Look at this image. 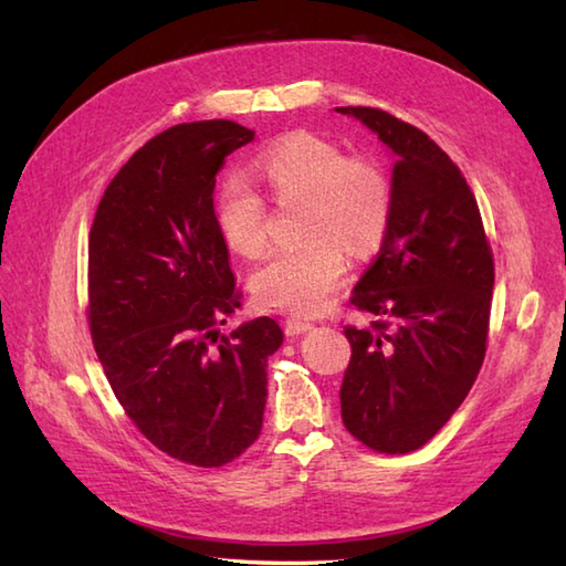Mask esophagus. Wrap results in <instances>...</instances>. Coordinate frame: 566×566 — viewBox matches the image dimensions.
I'll use <instances>...</instances> for the list:
<instances>
[{"instance_id": "34e87169", "label": "esophagus", "mask_w": 566, "mask_h": 566, "mask_svg": "<svg viewBox=\"0 0 566 566\" xmlns=\"http://www.w3.org/2000/svg\"><path fill=\"white\" fill-rule=\"evenodd\" d=\"M311 328H314V323L304 321V318H286V321H284L286 335H302V333H306V331H311Z\"/></svg>"}]
</instances>
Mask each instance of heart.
Returning <instances> with one entry per match:
<instances>
[{
	"instance_id": "1",
	"label": "heart",
	"mask_w": 566,
	"mask_h": 566,
	"mask_svg": "<svg viewBox=\"0 0 566 566\" xmlns=\"http://www.w3.org/2000/svg\"><path fill=\"white\" fill-rule=\"evenodd\" d=\"M252 177L280 203L304 201L298 235L304 245L274 252L250 276L264 308L314 316L328 308L350 270L355 252L375 248L391 213L389 179L375 163L350 160L335 143L292 134L264 148ZM219 228L226 245L243 258L268 248V219L260 195L245 179H228L219 197Z\"/></svg>"
}]
</instances>
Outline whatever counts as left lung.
I'll list each match as a JSON object with an SVG mask.
<instances>
[{
    "label": "left lung",
    "instance_id": "obj_1",
    "mask_svg": "<svg viewBox=\"0 0 566 566\" xmlns=\"http://www.w3.org/2000/svg\"><path fill=\"white\" fill-rule=\"evenodd\" d=\"M391 150V213L350 302L375 314L353 345L343 423L367 448L418 450L467 399L486 353L494 258L482 213L448 153L369 106H340Z\"/></svg>",
    "mask_w": 566,
    "mask_h": 566
}]
</instances>
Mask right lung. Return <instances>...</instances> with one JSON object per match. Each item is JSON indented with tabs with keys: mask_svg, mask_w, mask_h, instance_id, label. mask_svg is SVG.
<instances>
[{
	"mask_svg": "<svg viewBox=\"0 0 566 566\" xmlns=\"http://www.w3.org/2000/svg\"><path fill=\"white\" fill-rule=\"evenodd\" d=\"M255 130H163L106 187L90 231V328L118 403L155 448L223 467L258 440L274 318L219 326L240 306L213 211L216 175Z\"/></svg>",
	"mask_w": 566,
	"mask_h": 566,
	"instance_id": "1",
	"label": "right lung"
}]
</instances>
